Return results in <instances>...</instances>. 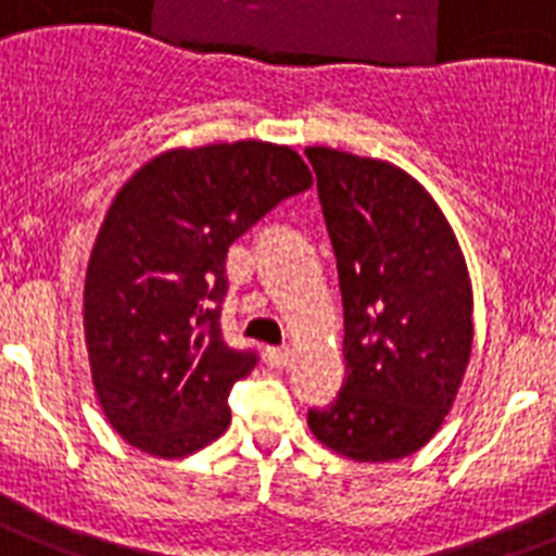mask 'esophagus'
Segmentation results:
<instances>
[{"label":"esophagus","instance_id":"1","mask_svg":"<svg viewBox=\"0 0 556 556\" xmlns=\"http://www.w3.org/2000/svg\"><path fill=\"white\" fill-rule=\"evenodd\" d=\"M265 358H268L270 367H288V362H291V350H288V348H268V350H265Z\"/></svg>","mask_w":556,"mask_h":556}]
</instances>
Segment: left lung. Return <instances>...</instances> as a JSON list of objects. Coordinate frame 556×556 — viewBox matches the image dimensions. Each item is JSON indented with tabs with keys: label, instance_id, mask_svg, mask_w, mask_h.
Segmentation results:
<instances>
[{
	"label": "left lung",
	"instance_id": "obj_1",
	"mask_svg": "<svg viewBox=\"0 0 556 556\" xmlns=\"http://www.w3.org/2000/svg\"><path fill=\"white\" fill-rule=\"evenodd\" d=\"M344 305L348 379L307 413L319 444L358 464L432 441L472 356V279L432 194L376 157L307 147Z\"/></svg>",
	"mask_w": 556,
	"mask_h": 556
}]
</instances>
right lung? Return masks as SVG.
<instances>
[{"mask_svg":"<svg viewBox=\"0 0 556 556\" xmlns=\"http://www.w3.org/2000/svg\"><path fill=\"white\" fill-rule=\"evenodd\" d=\"M314 177L268 141L169 149L112 198L84 277V342L110 427L155 458H186L231 424L256 365L223 342L228 245Z\"/></svg>","mask_w":556,"mask_h":556,"instance_id":"add662e5","label":"right lung"}]
</instances>
